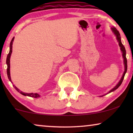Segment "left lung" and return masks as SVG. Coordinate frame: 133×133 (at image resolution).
I'll list each match as a JSON object with an SVG mask.
<instances>
[{
  "label": "left lung",
  "mask_w": 133,
  "mask_h": 133,
  "mask_svg": "<svg viewBox=\"0 0 133 133\" xmlns=\"http://www.w3.org/2000/svg\"><path fill=\"white\" fill-rule=\"evenodd\" d=\"M111 31H112V32L114 33V35L116 36V39H117V42H119V46L121 47V50L122 52V57H123V63H124L125 71H124V72H123V75H122V76L121 80H120L117 84L113 88H112L111 90L110 91L108 92V93H107V94H108V93H110V92H111L112 91H114L117 90V89L119 88V87H120V85H121L122 84V83L123 80V79H124V76L125 75V73H126L127 71V57H126V50H125V48L124 46H123L122 43L120 33H119V32L117 30V29L115 28V27H111ZM105 95H106V94H105ZM105 96V95H103L102 96ZM102 96H101V97H102Z\"/></svg>",
  "instance_id": "8db88e82"
}]
</instances>
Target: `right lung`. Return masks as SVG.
<instances>
[{
	"instance_id": "obj_1",
	"label": "right lung",
	"mask_w": 133,
	"mask_h": 133,
	"mask_svg": "<svg viewBox=\"0 0 133 133\" xmlns=\"http://www.w3.org/2000/svg\"><path fill=\"white\" fill-rule=\"evenodd\" d=\"M14 37L12 38L11 41L10 42V51H9V53L8 54V56H7V57H6V65H7V76H8V79L9 81L10 82H11V76H10V57H11V53H12V42H13L14 41ZM13 87H14V88L16 89V90L18 92H20L21 94H22L23 96H29V97H34V98H38V97H40V96L39 94H38L37 93H26V92H23L22 91H21V90H19V89H18L17 87H16L15 85H13Z\"/></svg>"
}]
</instances>
